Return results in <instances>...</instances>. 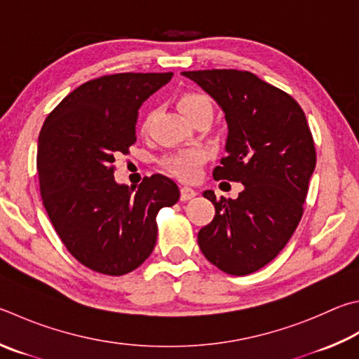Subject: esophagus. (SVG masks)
I'll list each match as a JSON object with an SVG mask.
<instances>
[{"instance_id":"34e87169","label":"esophagus","mask_w":359,"mask_h":359,"mask_svg":"<svg viewBox=\"0 0 359 359\" xmlns=\"http://www.w3.org/2000/svg\"><path fill=\"white\" fill-rule=\"evenodd\" d=\"M196 194H198V191L193 190L191 187H182L180 188V199L182 201H190V199L196 196Z\"/></svg>"}]
</instances>
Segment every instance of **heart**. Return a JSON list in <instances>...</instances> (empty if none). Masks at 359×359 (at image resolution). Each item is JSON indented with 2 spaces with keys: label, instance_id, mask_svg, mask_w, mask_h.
Returning <instances> with one entry per match:
<instances>
[{
  "label": "heart",
  "instance_id": "1",
  "mask_svg": "<svg viewBox=\"0 0 359 359\" xmlns=\"http://www.w3.org/2000/svg\"><path fill=\"white\" fill-rule=\"evenodd\" d=\"M204 107L212 108V102L207 95L201 93L184 94L179 100L180 111L187 117L191 116L194 111H198V109ZM146 126H147V121L144 123V127ZM205 158H207V152L204 149L193 147V149H187V151H180V152L168 155V157H165V160H163V165H165L168 171L174 174L175 177H179L182 180H193L199 175L201 166L202 163L205 161Z\"/></svg>",
  "mask_w": 359,
  "mask_h": 359
}]
</instances>
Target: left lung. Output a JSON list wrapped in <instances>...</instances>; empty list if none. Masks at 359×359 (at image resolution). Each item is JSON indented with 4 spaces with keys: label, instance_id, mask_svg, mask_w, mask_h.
Listing matches in <instances>:
<instances>
[{
    "label": "left lung",
    "instance_id": "1",
    "mask_svg": "<svg viewBox=\"0 0 359 359\" xmlns=\"http://www.w3.org/2000/svg\"><path fill=\"white\" fill-rule=\"evenodd\" d=\"M223 109L226 157L217 180L240 182L237 199L204 198L215 205L198 232L207 260L227 275L257 271L287 245L302 219L316 168V147L302 107L284 90L245 70L182 72Z\"/></svg>",
    "mask_w": 359,
    "mask_h": 359
}]
</instances>
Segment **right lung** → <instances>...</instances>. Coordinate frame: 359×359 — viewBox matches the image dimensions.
<instances>
[{
	"label": "right lung",
	"instance_id": "add662e5",
	"mask_svg": "<svg viewBox=\"0 0 359 359\" xmlns=\"http://www.w3.org/2000/svg\"><path fill=\"white\" fill-rule=\"evenodd\" d=\"M105 75L78 86L43 122L37 146L42 201L51 224L78 262L121 276L154 251L157 213L179 201L161 174L136 187L114 180V157L136 141L138 109L172 78Z\"/></svg>",
	"mask_w": 359,
	"mask_h": 359
}]
</instances>
